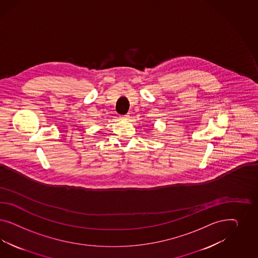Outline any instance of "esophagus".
<instances>
[{
  "instance_id": "34e87169",
  "label": "esophagus",
  "mask_w": 258,
  "mask_h": 258,
  "mask_svg": "<svg viewBox=\"0 0 258 258\" xmlns=\"http://www.w3.org/2000/svg\"><path fill=\"white\" fill-rule=\"evenodd\" d=\"M120 118H121V120H128V119H130V115H128V114H125V115H121Z\"/></svg>"
}]
</instances>
